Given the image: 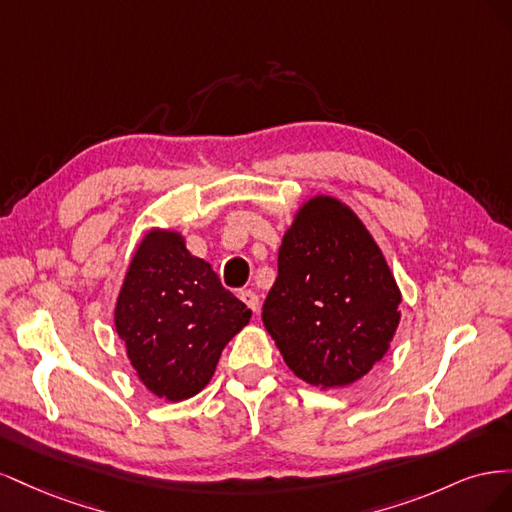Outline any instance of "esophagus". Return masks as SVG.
Masks as SVG:
<instances>
[{"instance_id":"1","label":"esophagus","mask_w":512,"mask_h":512,"mask_svg":"<svg viewBox=\"0 0 512 512\" xmlns=\"http://www.w3.org/2000/svg\"><path fill=\"white\" fill-rule=\"evenodd\" d=\"M239 299L252 309V312H258V305H260V301H258V294L254 292V290H241L239 292Z\"/></svg>"}]
</instances>
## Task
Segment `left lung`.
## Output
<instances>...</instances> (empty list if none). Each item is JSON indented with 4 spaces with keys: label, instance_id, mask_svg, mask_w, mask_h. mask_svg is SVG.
<instances>
[{
    "label": "left lung",
    "instance_id": "obj_1",
    "mask_svg": "<svg viewBox=\"0 0 512 512\" xmlns=\"http://www.w3.org/2000/svg\"><path fill=\"white\" fill-rule=\"evenodd\" d=\"M401 292L365 224L333 196L294 213L262 322L292 374L320 389L361 380L399 327Z\"/></svg>",
    "mask_w": 512,
    "mask_h": 512
}]
</instances>
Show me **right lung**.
Returning <instances> with one entry per match:
<instances>
[{
	"label": "right lung",
	"instance_id": "right-lung-1",
	"mask_svg": "<svg viewBox=\"0 0 512 512\" xmlns=\"http://www.w3.org/2000/svg\"><path fill=\"white\" fill-rule=\"evenodd\" d=\"M252 312L226 290L177 230L151 228L138 243L115 305V329L136 376L166 401L200 393L224 346Z\"/></svg>",
	"mask_w": 512,
	"mask_h": 512
}]
</instances>
